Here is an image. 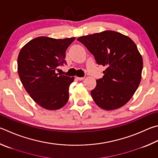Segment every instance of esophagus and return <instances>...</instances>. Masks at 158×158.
I'll return each mask as SVG.
<instances>
[{
    "label": "esophagus",
    "instance_id": "1",
    "mask_svg": "<svg viewBox=\"0 0 158 158\" xmlns=\"http://www.w3.org/2000/svg\"><path fill=\"white\" fill-rule=\"evenodd\" d=\"M77 79L79 80V81H82V80L84 79V77H77Z\"/></svg>",
    "mask_w": 158,
    "mask_h": 158
}]
</instances>
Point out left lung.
<instances>
[{"label": "left lung", "instance_id": "obj_1", "mask_svg": "<svg viewBox=\"0 0 158 158\" xmlns=\"http://www.w3.org/2000/svg\"><path fill=\"white\" fill-rule=\"evenodd\" d=\"M77 40L93 54L97 64L106 68L91 95L104 110L123 106L131 99L141 81L142 57L128 36L114 31H104Z\"/></svg>", "mask_w": 158, "mask_h": 158}]
</instances>
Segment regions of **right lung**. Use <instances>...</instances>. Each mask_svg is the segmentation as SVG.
Here are the masks:
<instances>
[{
  "mask_svg": "<svg viewBox=\"0 0 158 158\" xmlns=\"http://www.w3.org/2000/svg\"><path fill=\"white\" fill-rule=\"evenodd\" d=\"M74 40L75 37H36L19 54L18 73L22 84L31 99L47 110L61 108L69 99V86L74 78L56 73V70L66 64L65 51Z\"/></svg>",
  "mask_w": 158,
  "mask_h": 158,
  "instance_id": "1",
  "label": "right lung"
}]
</instances>
